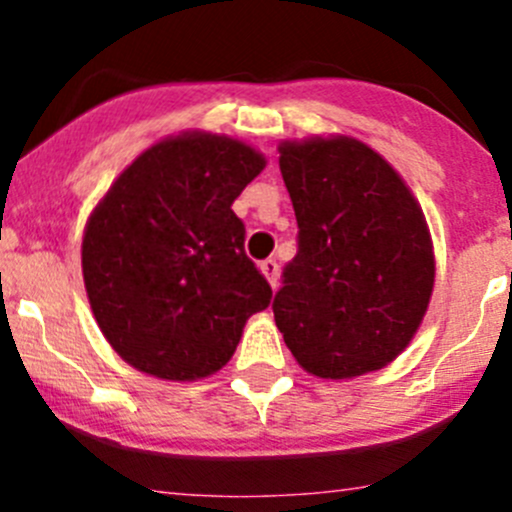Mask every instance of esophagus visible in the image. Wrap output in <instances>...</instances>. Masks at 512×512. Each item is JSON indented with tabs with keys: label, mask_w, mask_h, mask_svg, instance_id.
<instances>
[{
	"label": "esophagus",
	"mask_w": 512,
	"mask_h": 512,
	"mask_svg": "<svg viewBox=\"0 0 512 512\" xmlns=\"http://www.w3.org/2000/svg\"><path fill=\"white\" fill-rule=\"evenodd\" d=\"M260 270H262V275L267 277V282H270L272 287H277V277H280V265H277V260H265V262H260Z\"/></svg>",
	"instance_id": "esophagus-1"
}]
</instances>
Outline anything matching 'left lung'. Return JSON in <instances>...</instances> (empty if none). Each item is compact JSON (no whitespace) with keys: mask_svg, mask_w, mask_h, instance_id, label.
<instances>
[{"mask_svg":"<svg viewBox=\"0 0 512 512\" xmlns=\"http://www.w3.org/2000/svg\"><path fill=\"white\" fill-rule=\"evenodd\" d=\"M297 255L272 312L294 359L352 379L409 347L433 292L426 218L401 175L354 138L282 143Z\"/></svg>","mask_w":512,"mask_h":512,"instance_id":"1","label":"left lung"}]
</instances>
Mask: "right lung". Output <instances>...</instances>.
Returning a JSON list of instances; mask_svg holds the SVG:
<instances>
[{
    "label": "right lung",
    "mask_w": 512,
    "mask_h": 512,
    "mask_svg": "<svg viewBox=\"0 0 512 512\" xmlns=\"http://www.w3.org/2000/svg\"><path fill=\"white\" fill-rule=\"evenodd\" d=\"M262 168L235 138L185 133L143 151L96 205L81 245L86 294L133 369L168 381L215 374L270 304L232 213Z\"/></svg>",
    "instance_id": "add662e5"
}]
</instances>
